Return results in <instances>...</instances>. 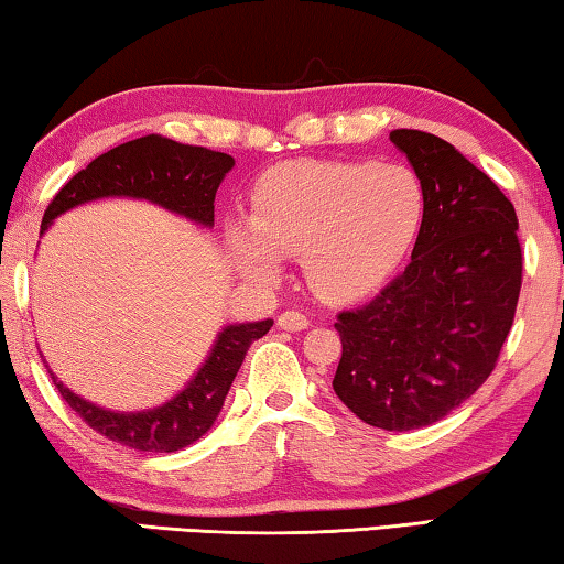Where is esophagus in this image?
I'll use <instances>...</instances> for the list:
<instances>
[{
  "label": "esophagus",
  "mask_w": 564,
  "mask_h": 564,
  "mask_svg": "<svg viewBox=\"0 0 564 564\" xmlns=\"http://www.w3.org/2000/svg\"><path fill=\"white\" fill-rule=\"evenodd\" d=\"M276 325H280L282 329H288V332H302V329L310 327V319L300 315V312H282V315L276 317Z\"/></svg>",
  "instance_id": "1"
}]
</instances>
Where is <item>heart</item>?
<instances>
[{
  "instance_id": "1",
  "label": "heart",
  "mask_w": 564,
  "mask_h": 564,
  "mask_svg": "<svg viewBox=\"0 0 564 564\" xmlns=\"http://www.w3.org/2000/svg\"><path fill=\"white\" fill-rule=\"evenodd\" d=\"M427 197L417 172L402 164L294 160L257 180L252 215L227 225L239 270L260 282L300 254L304 280L322 300L372 292L417 239Z\"/></svg>"
}]
</instances>
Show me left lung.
Returning <instances> with one entry per match:
<instances>
[{
	"mask_svg": "<svg viewBox=\"0 0 564 564\" xmlns=\"http://www.w3.org/2000/svg\"><path fill=\"white\" fill-rule=\"evenodd\" d=\"M427 197L404 272L339 312L335 394L359 420L420 430L469 400L495 369L522 288L517 215L502 189L449 142L392 129Z\"/></svg>",
	"mask_w": 564,
	"mask_h": 564,
	"instance_id": "8db88e82",
	"label": "left lung"
}]
</instances>
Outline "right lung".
I'll return each instance as SVG.
<instances>
[{
    "instance_id": "right-lung-1",
    "label": "right lung",
    "mask_w": 564,
    "mask_h": 564,
    "mask_svg": "<svg viewBox=\"0 0 564 564\" xmlns=\"http://www.w3.org/2000/svg\"><path fill=\"white\" fill-rule=\"evenodd\" d=\"M232 167L235 160L225 152L180 144L156 134L140 137V140L124 142L99 154L85 170L74 174L44 212L42 235L64 212L107 197L152 202L199 227L212 229L215 227V195ZM272 325V319H262L221 327L205 362L197 367L189 382L167 402L150 410L119 412L99 408L64 387L50 365L47 369L69 408L99 435L140 452H177L207 435L245 362L249 345L264 337Z\"/></svg>"
}]
</instances>
